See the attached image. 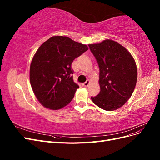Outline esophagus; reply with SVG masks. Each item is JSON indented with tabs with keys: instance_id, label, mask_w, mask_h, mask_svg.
Masks as SVG:
<instances>
[{
	"instance_id": "esophagus-1",
	"label": "esophagus",
	"mask_w": 160,
	"mask_h": 160,
	"mask_svg": "<svg viewBox=\"0 0 160 160\" xmlns=\"http://www.w3.org/2000/svg\"><path fill=\"white\" fill-rule=\"evenodd\" d=\"M89 84H90V81H89V80H87V81L85 82V83H83V86H85V87H88Z\"/></svg>"
}]
</instances>
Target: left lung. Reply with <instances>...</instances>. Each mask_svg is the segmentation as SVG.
<instances>
[{"label":"left lung","instance_id":"8db88e82","mask_svg":"<svg viewBox=\"0 0 160 160\" xmlns=\"http://www.w3.org/2000/svg\"><path fill=\"white\" fill-rule=\"evenodd\" d=\"M89 47L99 68L100 92L91 100L105 111L118 109L129 100L136 85L135 61L124 47L111 39Z\"/></svg>","mask_w":160,"mask_h":160}]
</instances>
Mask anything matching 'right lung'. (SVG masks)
<instances>
[{"mask_svg": "<svg viewBox=\"0 0 160 160\" xmlns=\"http://www.w3.org/2000/svg\"><path fill=\"white\" fill-rule=\"evenodd\" d=\"M88 50L86 45L63 36H53L38 48L30 66V83L42 106L58 110L71 102L79 88L71 64Z\"/></svg>", "mask_w": 160, "mask_h": 160, "instance_id": "right-lung-1", "label": "right lung"}]
</instances>
